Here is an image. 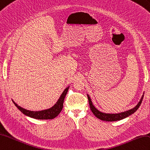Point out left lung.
I'll return each instance as SVG.
<instances>
[{
	"label": "left lung",
	"instance_id": "8db88e82",
	"mask_svg": "<svg viewBox=\"0 0 150 150\" xmlns=\"http://www.w3.org/2000/svg\"><path fill=\"white\" fill-rule=\"evenodd\" d=\"M143 96H144L142 95L141 100L139 101V102L138 103L137 105L134 108H133V109H132L129 110L125 111V112L118 113V114H106V113H103V112H100V111H99L98 109H96L95 106L93 105L91 100V98H90L89 96L88 95V98L90 109H91L93 114L95 115V116L97 118H98V119H100L101 120H103V121H119V120H123V119H124V118L130 116V115L132 114H134L135 111H136L139 109V106L141 105L142 99H143Z\"/></svg>",
	"mask_w": 150,
	"mask_h": 150
}]
</instances>
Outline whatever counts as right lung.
<instances>
[{
    "instance_id": "obj_1",
    "label": "right lung",
    "mask_w": 150,
    "mask_h": 150,
    "mask_svg": "<svg viewBox=\"0 0 150 150\" xmlns=\"http://www.w3.org/2000/svg\"><path fill=\"white\" fill-rule=\"evenodd\" d=\"M69 88V87L68 86L67 88H66L64 89V91L62 92V95H61L60 98H59L56 103H55L53 107L48 109L41 111H31L25 109H23V108L18 106L13 100V102L21 112L27 116L38 120H52L54 119L55 117H57L62 110V107H63L64 100L68 93Z\"/></svg>"
}]
</instances>
